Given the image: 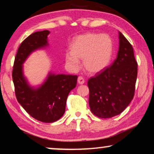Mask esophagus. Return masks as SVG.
<instances>
[{"mask_svg":"<svg viewBox=\"0 0 154 154\" xmlns=\"http://www.w3.org/2000/svg\"><path fill=\"white\" fill-rule=\"evenodd\" d=\"M85 83V80L83 79L82 76H79L78 78V83H79V85H82L83 84V83Z\"/></svg>","mask_w":154,"mask_h":154,"instance_id":"34e87169","label":"esophagus"}]
</instances>
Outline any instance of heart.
I'll use <instances>...</instances> for the list:
<instances>
[{"label": "heart", "mask_w": 154, "mask_h": 154, "mask_svg": "<svg viewBox=\"0 0 154 154\" xmlns=\"http://www.w3.org/2000/svg\"><path fill=\"white\" fill-rule=\"evenodd\" d=\"M113 41L107 34L85 33L78 36L71 45V52L65 55L66 63L70 69L77 71L83 66L92 74L101 73L110 63L113 54Z\"/></svg>", "instance_id": "b5f03b06"}]
</instances>
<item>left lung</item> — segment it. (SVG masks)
<instances>
[{"label":"left lung","instance_id":"8db88e82","mask_svg":"<svg viewBox=\"0 0 154 154\" xmlns=\"http://www.w3.org/2000/svg\"><path fill=\"white\" fill-rule=\"evenodd\" d=\"M137 77V62L132 46L119 32L117 59L109 68L88 81L92 112L100 118L122 112L134 97Z\"/></svg>","mask_w":154,"mask_h":154}]
</instances>
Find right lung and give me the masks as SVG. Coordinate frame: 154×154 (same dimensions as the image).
I'll return each mask as SVG.
<instances>
[{
    "label": "right lung",
    "mask_w": 154,
    "mask_h": 154,
    "mask_svg": "<svg viewBox=\"0 0 154 154\" xmlns=\"http://www.w3.org/2000/svg\"><path fill=\"white\" fill-rule=\"evenodd\" d=\"M50 32L44 30L32 34L18 48L13 70L16 98L33 118L42 122L57 121L65 112L67 97L76 86L77 75L56 74L50 71L45 81L32 86L24 75L23 64L34 51L49 46Z\"/></svg>",
    "instance_id": "1"
}]
</instances>
